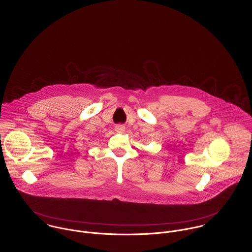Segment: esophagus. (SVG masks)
I'll return each instance as SVG.
<instances>
[{"label":"esophagus","mask_w":252,"mask_h":252,"mask_svg":"<svg viewBox=\"0 0 252 252\" xmlns=\"http://www.w3.org/2000/svg\"><path fill=\"white\" fill-rule=\"evenodd\" d=\"M124 129H125V127L121 124H118V125L115 126V130L118 131V132H122V131H124Z\"/></svg>","instance_id":"1"}]
</instances>
